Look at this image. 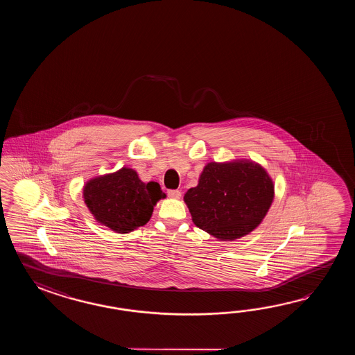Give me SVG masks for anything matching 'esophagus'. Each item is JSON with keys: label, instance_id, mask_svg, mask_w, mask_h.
I'll use <instances>...</instances> for the list:
<instances>
[{"label": "esophagus", "instance_id": "obj_1", "mask_svg": "<svg viewBox=\"0 0 355 355\" xmlns=\"http://www.w3.org/2000/svg\"><path fill=\"white\" fill-rule=\"evenodd\" d=\"M167 194H168L170 198H173V199H180L181 198L180 190H168Z\"/></svg>", "mask_w": 355, "mask_h": 355}]
</instances>
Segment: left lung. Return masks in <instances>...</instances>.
<instances>
[{
    "label": "left lung",
    "mask_w": 355,
    "mask_h": 355,
    "mask_svg": "<svg viewBox=\"0 0 355 355\" xmlns=\"http://www.w3.org/2000/svg\"><path fill=\"white\" fill-rule=\"evenodd\" d=\"M274 196V182L264 167L236 159L208 162L184 202L196 227L222 241H234L263 222Z\"/></svg>",
    "instance_id": "8db88e82"
}]
</instances>
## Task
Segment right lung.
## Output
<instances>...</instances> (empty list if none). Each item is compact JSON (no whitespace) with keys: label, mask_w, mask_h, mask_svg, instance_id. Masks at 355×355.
Listing matches in <instances>:
<instances>
[{"label":"right lung","mask_w":355,"mask_h":355,"mask_svg":"<svg viewBox=\"0 0 355 355\" xmlns=\"http://www.w3.org/2000/svg\"><path fill=\"white\" fill-rule=\"evenodd\" d=\"M83 198L98 225L116 234H129L150 220L153 207L166 194L159 182H144L136 170L123 166L86 181Z\"/></svg>","instance_id":"add662e5"}]
</instances>
